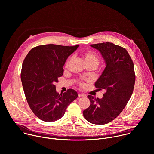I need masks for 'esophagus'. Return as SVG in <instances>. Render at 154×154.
<instances>
[{"mask_svg":"<svg viewBox=\"0 0 154 154\" xmlns=\"http://www.w3.org/2000/svg\"><path fill=\"white\" fill-rule=\"evenodd\" d=\"M78 96L79 97H86V95L85 94H78Z\"/></svg>","mask_w":154,"mask_h":154,"instance_id":"esophagus-1","label":"esophagus"}]
</instances>
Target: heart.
Instances as JSON below:
<instances>
[{
    "label": "heart",
    "mask_w": 154,
    "mask_h": 154,
    "mask_svg": "<svg viewBox=\"0 0 154 154\" xmlns=\"http://www.w3.org/2000/svg\"><path fill=\"white\" fill-rule=\"evenodd\" d=\"M83 58L86 64H94L96 66L98 64L99 58L98 56L91 51H86L83 53ZM81 86H83L84 83H81Z\"/></svg>",
    "instance_id": "b5f03b06"
}]
</instances>
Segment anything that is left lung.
<instances>
[{"label": "left lung", "instance_id": "1", "mask_svg": "<svg viewBox=\"0 0 154 154\" xmlns=\"http://www.w3.org/2000/svg\"><path fill=\"white\" fill-rule=\"evenodd\" d=\"M91 46L100 51L105 62L106 67L95 86L106 92L101 98L88 95L91 104L83 114L89 123L105 125L114 120L128 103L135 81L134 66L128 51L122 46L110 42Z\"/></svg>", "mask_w": 154, "mask_h": 154}]
</instances>
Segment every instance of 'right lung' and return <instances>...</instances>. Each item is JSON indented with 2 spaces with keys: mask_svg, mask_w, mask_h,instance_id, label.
Returning <instances> with one entry per match:
<instances>
[{
  "mask_svg": "<svg viewBox=\"0 0 154 154\" xmlns=\"http://www.w3.org/2000/svg\"><path fill=\"white\" fill-rule=\"evenodd\" d=\"M79 46H38L29 51L23 62L20 77L26 100L33 113L44 122L61 119L78 97L72 89L59 94L54 84L63 75V66L68 56Z\"/></svg>",
  "mask_w": 154,
  "mask_h": 154,
  "instance_id": "obj_1",
  "label": "right lung"
}]
</instances>
